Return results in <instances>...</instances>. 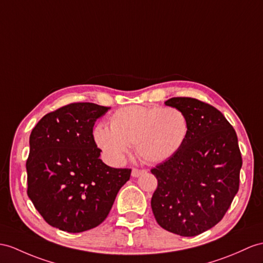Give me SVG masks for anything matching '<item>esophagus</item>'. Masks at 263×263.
Returning <instances> with one entry per match:
<instances>
[{"instance_id": "esophagus-1", "label": "esophagus", "mask_w": 263, "mask_h": 263, "mask_svg": "<svg viewBox=\"0 0 263 263\" xmlns=\"http://www.w3.org/2000/svg\"><path fill=\"white\" fill-rule=\"evenodd\" d=\"M144 173H146V171H145V170H137V168H134V170L132 171V176H133V177H138L139 175L144 174Z\"/></svg>"}]
</instances>
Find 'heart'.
Segmentation results:
<instances>
[{
  "mask_svg": "<svg viewBox=\"0 0 263 263\" xmlns=\"http://www.w3.org/2000/svg\"><path fill=\"white\" fill-rule=\"evenodd\" d=\"M109 126L98 125L93 138L115 165L125 161L134 145L145 162L163 163L182 148L190 133L187 116L175 107L128 106L114 112Z\"/></svg>",
  "mask_w": 263,
  "mask_h": 263,
  "instance_id": "1",
  "label": "heart"
}]
</instances>
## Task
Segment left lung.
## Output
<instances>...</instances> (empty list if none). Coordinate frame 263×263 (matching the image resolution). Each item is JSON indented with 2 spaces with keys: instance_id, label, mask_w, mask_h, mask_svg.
<instances>
[{
  "instance_id": "8db88e82",
  "label": "left lung",
  "mask_w": 263,
  "mask_h": 263,
  "mask_svg": "<svg viewBox=\"0 0 263 263\" xmlns=\"http://www.w3.org/2000/svg\"><path fill=\"white\" fill-rule=\"evenodd\" d=\"M165 105L186 115L190 133L174 156L151 171L158 182L151 205L163 229L195 236L222 220L238 193V137L223 114L205 102L174 97Z\"/></svg>"
}]
</instances>
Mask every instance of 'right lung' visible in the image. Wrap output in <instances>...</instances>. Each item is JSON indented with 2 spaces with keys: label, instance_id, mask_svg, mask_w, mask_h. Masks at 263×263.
I'll return each instance as SVG.
<instances>
[{
  "label": "right lung",
  "instance_id": "right-lung-1",
  "mask_svg": "<svg viewBox=\"0 0 263 263\" xmlns=\"http://www.w3.org/2000/svg\"><path fill=\"white\" fill-rule=\"evenodd\" d=\"M110 107L76 102L47 114L32 129L27 161L28 196L51 227L79 233L109 214L132 170L100 159L92 128Z\"/></svg>",
  "mask_w": 263,
  "mask_h": 263
}]
</instances>
